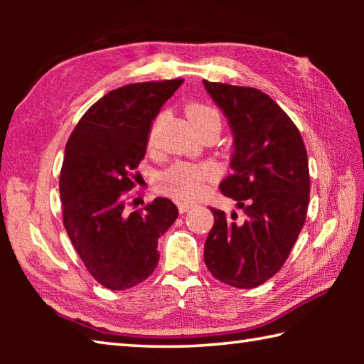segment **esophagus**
Segmentation results:
<instances>
[{"mask_svg": "<svg viewBox=\"0 0 364 364\" xmlns=\"http://www.w3.org/2000/svg\"><path fill=\"white\" fill-rule=\"evenodd\" d=\"M194 207L196 204H193V202H178V210H180V213H186Z\"/></svg>", "mask_w": 364, "mask_h": 364, "instance_id": "1", "label": "esophagus"}]
</instances>
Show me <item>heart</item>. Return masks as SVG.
Instances as JSON below:
<instances>
[{
  "mask_svg": "<svg viewBox=\"0 0 364 364\" xmlns=\"http://www.w3.org/2000/svg\"><path fill=\"white\" fill-rule=\"evenodd\" d=\"M186 115L193 127L200 134L208 130L220 132L221 115L215 107L204 102H191L186 106ZM164 120V114H159L152 122L147 134V149H157L159 127ZM220 168L212 162H178L159 176V188L162 193L175 197L178 200H196L204 194L207 184L217 180Z\"/></svg>",
  "mask_w": 364,
  "mask_h": 364,
  "instance_id": "obj_1",
  "label": "heart"
}]
</instances>
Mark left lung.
<instances>
[{"mask_svg": "<svg viewBox=\"0 0 364 364\" xmlns=\"http://www.w3.org/2000/svg\"><path fill=\"white\" fill-rule=\"evenodd\" d=\"M234 136L231 175L220 183L237 202L226 215L212 208L204 260L218 281L252 289L286 263L306 218L310 173L304 139L289 115L257 88L204 80Z\"/></svg>", "mask_w": 364, "mask_h": 364, "instance_id": "obj_1", "label": "left lung"}]
</instances>
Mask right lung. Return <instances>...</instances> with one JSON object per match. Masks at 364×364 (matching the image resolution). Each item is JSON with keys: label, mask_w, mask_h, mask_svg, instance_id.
I'll return each mask as SVG.
<instances>
[{"label": "right lung", "mask_w": 364, "mask_h": 364, "mask_svg": "<svg viewBox=\"0 0 364 364\" xmlns=\"http://www.w3.org/2000/svg\"><path fill=\"white\" fill-rule=\"evenodd\" d=\"M183 82L109 91L86 110L65 144L59 180L65 231L90 274L110 291L149 278L159 263V237L178 217L165 197L130 212L127 191L138 178L152 120Z\"/></svg>", "instance_id": "1"}]
</instances>
